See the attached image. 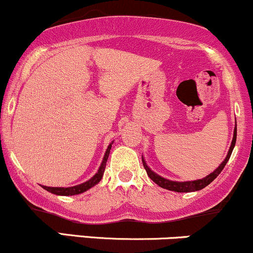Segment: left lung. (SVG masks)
<instances>
[{"mask_svg": "<svg viewBox=\"0 0 253 253\" xmlns=\"http://www.w3.org/2000/svg\"><path fill=\"white\" fill-rule=\"evenodd\" d=\"M236 140H237V123H236V127H234L233 139H232L231 147H229L228 153H227V156H226L225 161H223L222 163L219 165V168H216V169L214 170L213 172L210 173L208 176L203 177L202 179H197V181H188V182L170 181V179L164 178V177L157 175L156 172H153V171L151 170L149 167H147L146 162H145L144 158H143V165H144L145 170H146L147 175H149L150 178L152 179V181L155 182L156 184H158L159 187L164 188V189H168V190H171V191H177V193H190V191L201 190L205 187H207L208 184H211V183L213 182L217 176H219V173L221 172L223 168H225V165L227 164L229 157H231V155H232V151H233V149H234V145H236Z\"/></svg>", "mask_w": 253, "mask_h": 253, "instance_id": "1", "label": "left lung"}]
</instances>
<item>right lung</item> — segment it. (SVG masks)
Segmentation results:
<instances>
[{"label": "right lung", "mask_w": 253, "mask_h": 253, "mask_svg": "<svg viewBox=\"0 0 253 253\" xmlns=\"http://www.w3.org/2000/svg\"><path fill=\"white\" fill-rule=\"evenodd\" d=\"M112 144H109L108 149H107L106 153H104V157H103V161L102 163H101L100 168H98L97 172L95 173L94 176L91 177V178L89 179V181L82 183V184H78V185H75V187H69V188H60V187H46V185H42V188L45 190L50 191L52 194H56V195H62V196H71V195H78V194H82L84 191H86L90 188H92L94 185H96L98 182L101 181V178H102L103 176V172H104V168H106V163H107V159H108V156H109V152H110V149H112Z\"/></svg>", "instance_id": "1"}]
</instances>
